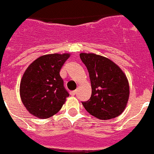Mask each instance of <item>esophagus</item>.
<instances>
[{
	"label": "esophagus",
	"mask_w": 154,
	"mask_h": 154,
	"mask_svg": "<svg viewBox=\"0 0 154 154\" xmlns=\"http://www.w3.org/2000/svg\"><path fill=\"white\" fill-rule=\"evenodd\" d=\"M77 91H70V92H69V94H70L71 95H75L76 94H77Z\"/></svg>",
	"instance_id": "esophagus-1"
}]
</instances>
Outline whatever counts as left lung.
Instances as JSON below:
<instances>
[{
	"label": "left lung",
	"mask_w": 154,
	"mask_h": 154,
	"mask_svg": "<svg viewBox=\"0 0 154 154\" xmlns=\"http://www.w3.org/2000/svg\"><path fill=\"white\" fill-rule=\"evenodd\" d=\"M91 85V98L82 102L89 113L98 119L109 120L125 110L129 98L126 75L110 59L93 53H81Z\"/></svg>",
	"instance_id": "8db88e82"
}]
</instances>
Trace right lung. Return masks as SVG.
Wrapping results in <instances>:
<instances>
[{
  "label": "right lung",
  "mask_w": 154,
  "mask_h": 154,
  "mask_svg": "<svg viewBox=\"0 0 154 154\" xmlns=\"http://www.w3.org/2000/svg\"><path fill=\"white\" fill-rule=\"evenodd\" d=\"M69 56L68 53L42 55L26 69L19 91L23 105L29 113L45 119L61 109L69 93L59 72Z\"/></svg>",
  "instance_id": "1"
}]
</instances>
